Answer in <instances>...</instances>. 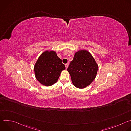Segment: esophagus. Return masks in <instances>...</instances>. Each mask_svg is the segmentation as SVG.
Returning a JSON list of instances; mask_svg holds the SVG:
<instances>
[{"label": "esophagus", "mask_w": 131, "mask_h": 131, "mask_svg": "<svg viewBox=\"0 0 131 131\" xmlns=\"http://www.w3.org/2000/svg\"><path fill=\"white\" fill-rule=\"evenodd\" d=\"M65 67H66V68H67L68 67V64H65Z\"/></svg>", "instance_id": "34e87169"}]
</instances>
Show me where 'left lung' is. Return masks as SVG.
<instances>
[{
    "label": "left lung",
    "instance_id": "left-lung-1",
    "mask_svg": "<svg viewBox=\"0 0 131 131\" xmlns=\"http://www.w3.org/2000/svg\"><path fill=\"white\" fill-rule=\"evenodd\" d=\"M98 68L99 66L91 54L86 50H80L74 54L67 71L73 85L83 89L95 79Z\"/></svg>",
    "mask_w": 131,
    "mask_h": 131
}]
</instances>
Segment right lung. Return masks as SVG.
<instances>
[{"mask_svg":"<svg viewBox=\"0 0 131 131\" xmlns=\"http://www.w3.org/2000/svg\"><path fill=\"white\" fill-rule=\"evenodd\" d=\"M65 68L55 51L47 50L39 56L34 65L35 77L41 84L51 86L57 82Z\"/></svg>","mask_w":131,"mask_h":131,"instance_id":"1","label":"right lung"}]
</instances>
